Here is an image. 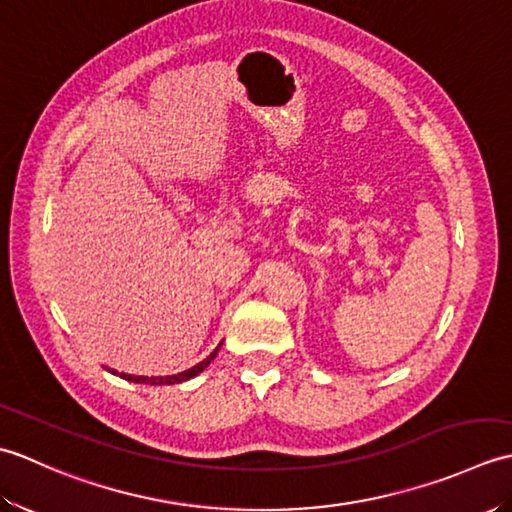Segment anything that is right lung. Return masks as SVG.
<instances>
[{
  "label": "right lung",
  "instance_id": "right-lung-1",
  "mask_svg": "<svg viewBox=\"0 0 512 512\" xmlns=\"http://www.w3.org/2000/svg\"><path fill=\"white\" fill-rule=\"evenodd\" d=\"M222 345H217V350H220ZM217 350H213L209 356L204 358V361H200L198 365H193L191 369H187V372H180V374H173V376H132V374H121V378L129 380V383H143V385H176V383H184V380H189L193 376H198L200 372H204V367H209V363L213 361V358L217 356ZM112 374H118L114 372V369H110Z\"/></svg>",
  "mask_w": 512,
  "mask_h": 512
}]
</instances>
